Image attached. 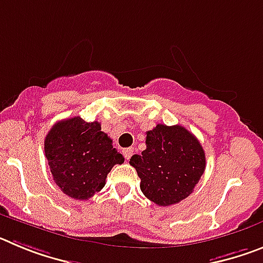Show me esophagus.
<instances>
[{
	"label": "esophagus",
	"mask_w": 263,
	"mask_h": 263,
	"mask_svg": "<svg viewBox=\"0 0 263 263\" xmlns=\"http://www.w3.org/2000/svg\"><path fill=\"white\" fill-rule=\"evenodd\" d=\"M133 147H126V148H124V157H125V159H127L129 160L130 158H132V155H133Z\"/></svg>",
	"instance_id": "esophagus-1"
}]
</instances>
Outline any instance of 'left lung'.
<instances>
[{"label":"left lung","mask_w":263,"mask_h":263,"mask_svg":"<svg viewBox=\"0 0 263 263\" xmlns=\"http://www.w3.org/2000/svg\"><path fill=\"white\" fill-rule=\"evenodd\" d=\"M146 134V150L129 162L141 178L139 187L158 205L178 204L192 194L205 170L203 146L180 125L158 124Z\"/></svg>","instance_id":"8db88e82"}]
</instances>
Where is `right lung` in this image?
Segmentation results:
<instances>
[{
  "label": "right lung",
  "instance_id": "right-lung-1",
  "mask_svg": "<svg viewBox=\"0 0 263 263\" xmlns=\"http://www.w3.org/2000/svg\"><path fill=\"white\" fill-rule=\"evenodd\" d=\"M111 143L97 121L72 117L51 127L45 154L53 180L67 196L87 200L103 190L113 166L125 160Z\"/></svg>",
  "mask_w": 263,
  "mask_h": 263
}]
</instances>
